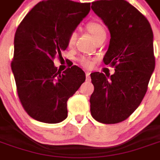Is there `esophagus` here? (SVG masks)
<instances>
[{
  "instance_id": "1",
  "label": "esophagus",
  "mask_w": 160,
  "mask_h": 160,
  "mask_svg": "<svg viewBox=\"0 0 160 160\" xmlns=\"http://www.w3.org/2000/svg\"><path fill=\"white\" fill-rule=\"evenodd\" d=\"M86 77H87V80H88V81L91 80L90 73H89V72H86Z\"/></svg>"
}]
</instances>
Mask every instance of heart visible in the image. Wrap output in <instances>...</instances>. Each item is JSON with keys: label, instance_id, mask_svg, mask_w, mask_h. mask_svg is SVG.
<instances>
[{"label": "heart", "instance_id": "b5f03b06", "mask_svg": "<svg viewBox=\"0 0 160 160\" xmlns=\"http://www.w3.org/2000/svg\"><path fill=\"white\" fill-rule=\"evenodd\" d=\"M86 27L89 31V32L93 36L95 40L99 38L100 37L106 35V31H105L104 26L100 22H98V21H95V20L89 21L87 24ZM76 32H74V31L70 32L69 34L68 35V38H67V43H68V45H73L74 42H75V39H76ZM78 62H79V63H80L81 66L87 68H92V65H93L92 60H91L90 58H87L86 56H81V57H80L78 59Z\"/></svg>", "mask_w": 160, "mask_h": 160}]
</instances>
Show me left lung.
Wrapping results in <instances>:
<instances>
[{
	"label": "left lung",
	"instance_id": "obj_1",
	"mask_svg": "<svg viewBox=\"0 0 160 160\" xmlns=\"http://www.w3.org/2000/svg\"><path fill=\"white\" fill-rule=\"evenodd\" d=\"M92 9L111 32L104 62L114 67L115 73H91V114L102 123H118L129 118L148 91L155 67L153 34L147 18L126 1H96Z\"/></svg>",
	"mask_w": 160,
	"mask_h": 160
}]
</instances>
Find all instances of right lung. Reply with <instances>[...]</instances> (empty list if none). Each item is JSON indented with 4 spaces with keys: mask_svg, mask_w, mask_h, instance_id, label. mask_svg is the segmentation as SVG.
Instances as JSON below:
<instances>
[{
    "mask_svg": "<svg viewBox=\"0 0 160 160\" xmlns=\"http://www.w3.org/2000/svg\"><path fill=\"white\" fill-rule=\"evenodd\" d=\"M90 4L42 1L16 30L11 68L19 101L35 120L57 123L66 119L67 102L86 80L75 65L59 72L54 59L67 49L68 35L89 12Z\"/></svg>",
    "mask_w": 160,
    "mask_h": 160,
    "instance_id": "obj_1",
    "label": "right lung"
}]
</instances>
